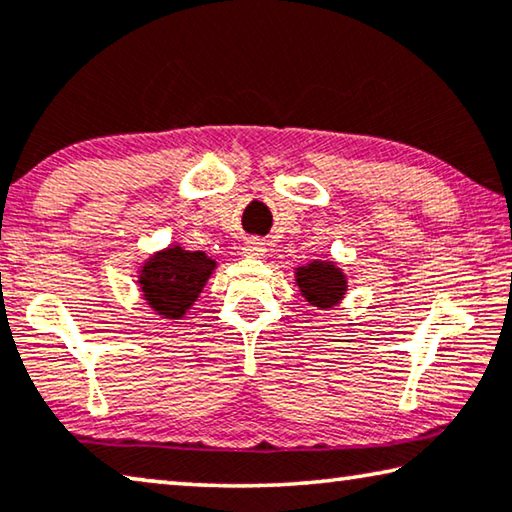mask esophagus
I'll use <instances>...</instances> for the list:
<instances>
[{
	"instance_id": "34e87169",
	"label": "esophagus",
	"mask_w": 512,
	"mask_h": 512,
	"mask_svg": "<svg viewBox=\"0 0 512 512\" xmlns=\"http://www.w3.org/2000/svg\"><path fill=\"white\" fill-rule=\"evenodd\" d=\"M264 243H259L257 239H250L243 243V253H246L248 257H262L264 255Z\"/></svg>"
}]
</instances>
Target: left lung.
<instances>
[{"label":"left lung","instance_id":"1","mask_svg":"<svg viewBox=\"0 0 512 512\" xmlns=\"http://www.w3.org/2000/svg\"><path fill=\"white\" fill-rule=\"evenodd\" d=\"M296 285L310 305L332 307L344 298L346 278L332 262H312L296 271Z\"/></svg>","mask_w":512,"mask_h":512}]
</instances>
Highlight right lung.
Segmentation results:
<instances>
[{"label":"right lung","instance_id":"add662e5","mask_svg":"<svg viewBox=\"0 0 512 512\" xmlns=\"http://www.w3.org/2000/svg\"><path fill=\"white\" fill-rule=\"evenodd\" d=\"M216 269L214 259L205 253H189L180 246L166 248L150 257L141 269L143 296L154 312L180 319L196 303L205 282Z\"/></svg>","mask_w":512,"mask_h":512}]
</instances>
